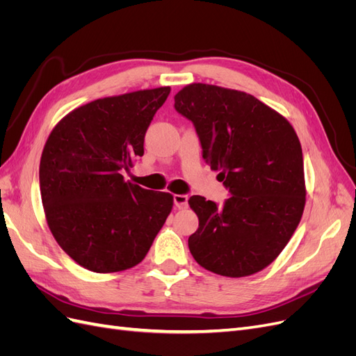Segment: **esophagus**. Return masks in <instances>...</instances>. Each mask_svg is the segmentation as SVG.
<instances>
[{
    "label": "esophagus",
    "instance_id": "esophagus-1",
    "mask_svg": "<svg viewBox=\"0 0 356 356\" xmlns=\"http://www.w3.org/2000/svg\"><path fill=\"white\" fill-rule=\"evenodd\" d=\"M174 203L178 209H186L188 207V196L187 195H175Z\"/></svg>",
    "mask_w": 356,
    "mask_h": 356
}]
</instances>
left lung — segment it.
I'll return each mask as SVG.
<instances>
[{"label":"left lung","instance_id":"obj_1","mask_svg":"<svg viewBox=\"0 0 356 356\" xmlns=\"http://www.w3.org/2000/svg\"><path fill=\"white\" fill-rule=\"evenodd\" d=\"M175 110L195 124L202 157L232 195L222 207L190 197L199 218L188 238L191 255L221 276L263 270L305 211L303 153L294 127L250 93L203 83L179 90Z\"/></svg>","mask_w":356,"mask_h":356}]
</instances>
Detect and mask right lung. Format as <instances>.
I'll return each mask as SVG.
<instances>
[{"label":"right lung","instance_id":"1","mask_svg":"<svg viewBox=\"0 0 356 356\" xmlns=\"http://www.w3.org/2000/svg\"><path fill=\"white\" fill-rule=\"evenodd\" d=\"M170 88L138 90L79 106L55 126L40 161V191L59 246L96 273L144 260L174 196L124 181Z\"/></svg>","mask_w":356,"mask_h":356}]
</instances>
